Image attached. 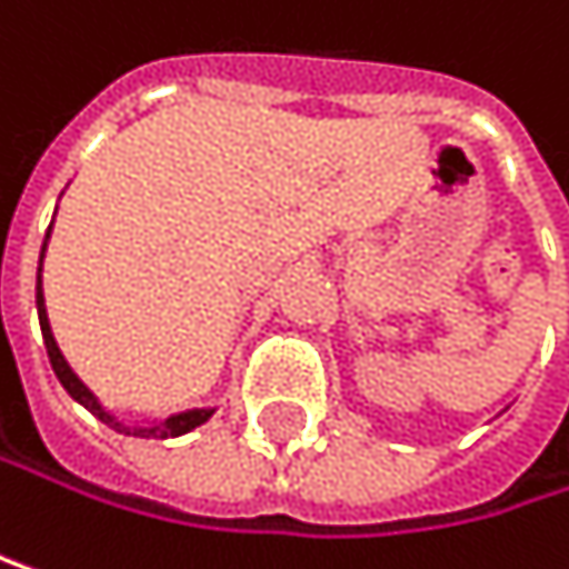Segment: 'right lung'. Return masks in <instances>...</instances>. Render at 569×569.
Returning a JSON list of instances; mask_svg holds the SVG:
<instances>
[{"label": "right lung", "instance_id": "1", "mask_svg": "<svg viewBox=\"0 0 569 569\" xmlns=\"http://www.w3.org/2000/svg\"><path fill=\"white\" fill-rule=\"evenodd\" d=\"M49 232H52V226H49ZM49 232H46V242H42V252H39V276H36V310H39V327H42V340H46V353H49V363H52V370H56V377H59V383L66 387V393L76 400V403H82L96 420H102L106 427H112L116 433H126V437H146V440H169V437H182V433H189V430H196V427H202L212 413H216V407H196V410H182V413H172V417H159V420H132V423H126V420H119L112 410H106L102 403H99V397L72 373V367L66 363V357H62V350H59V343H56V337H52V327H49V313H46V297H42V259H46V246H49Z\"/></svg>", "mask_w": 569, "mask_h": 569}]
</instances>
